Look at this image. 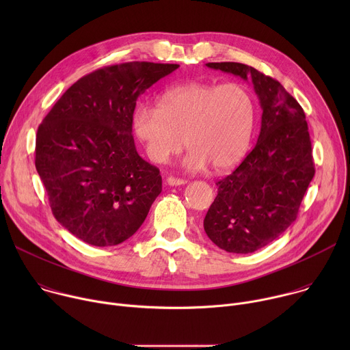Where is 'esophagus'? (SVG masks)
I'll use <instances>...</instances> for the list:
<instances>
[{"instance_id":"1","label":"esophagus","mask_w":350,"mask_h":350,"mask_svg":"<svg viewBox=\"0 0 350 350\" xmlns=\"http://www.w3.org/2000/svg\"><path fill=\"white\" fill-rule=\"evenodd\" d=\"M166 183L169 184V185H173V187H177V185H183V184H185L187 181L185 180H183V178H177V177H167L166 178Z\"/></svg>"}]
</instances>
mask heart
<instances>
[{"mask_svg":"<svg viewBox=\"0 0 350 350\" xmlns=\"http://www.w3.org/2000/svg\"><path fill=\"white\" fill-rule=\"evenodd\" d=\"M131 123L152 162L166 163L185 141L187 170L201 172L211 165L215 172H224L241 161L251 142L255 103L238 83L192 81L167 88L158 107L138 105Z\"/></svg>","mask_w":350,"mask_h":350,"instance_id":"heart-1","label":"heart"}]
</instances>
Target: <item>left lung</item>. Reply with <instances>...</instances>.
I'll use <instances>...</instances> for the list:
<instances>
[{"label": "left lung", "mask_w": 350, "mask_h": 350, "mask_svg": "<svg viewBox=\"0 0 350 350\" xmlns=\"http://www.w3.org/2000/svg\"><path fill=\"white\" fill-rule=\"evenodd\" d=\"M208 68L252 80L262 127L242 163L216 183L217 196L204 228L230 254H252L278 238L295 220L314 176L312 141L302 107L273 77L237 62Z\"/></svg>", "instance_id": "8db88e82"}]
</instances>
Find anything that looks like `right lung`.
<instances>
[{
    "label": "right lung",
    "instance_id": "right-lung-1",
    "mask_svg": "<svg viewBox=\"0 0 350 350\" xmlns=\"http://www.w3.org/2000/svg\"><path fill=\"white\" fill-rule=\"evenodd\" d=\"M178 68L127 62L98 69L70 85L36 137V169L55 219L94 246L129 239L162 191L159 169L135 149L137 99Z\"/></svg>",
    "mask_w": 350,
    "mask_h": 350
}]
</instances>
